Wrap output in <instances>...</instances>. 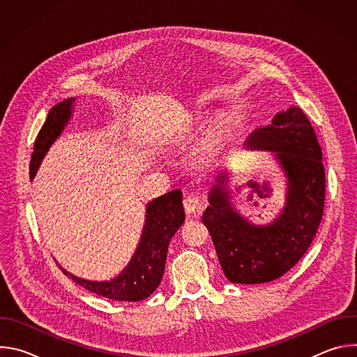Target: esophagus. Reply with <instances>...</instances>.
Returning a JSON list of instances; mask_svg holds the SVG:
<instances>
[{"label": "esophagus", "mask_w": 357, "mask_h": 357, "mask_svg": "<svg viewBox=\"0 0 357 357\" xmlns=\"http://www.w3.org/2000/svg\"><path fill=\"white\" fill-rule=\"evenodd\" d=\"M183 208H185V212L189 215V216H193V215H196L199 211H200V203H199V200L196 199V197H193V196H189V197H186L185 200H183Z\"/></svg>", "instance_id": "esophagus-1"}]
</instances>
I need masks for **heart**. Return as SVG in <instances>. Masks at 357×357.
<instances>
[{
  "label": "heart",
  "instance_id": "b5f03b06",
  "mask_svg": "<svg viewBox=\"0 0 357 357\" xmlns=\"http://www.w3.org/2000/svg\"><path fill=\"white\" fill-rule=\"evenodd\" d=\"M208 121V116L202 112L193 110L185 116V119L176 126L174 138L179 144H186L195 138ZM234 131V120L229 112L219 113L211 123L205 137L195 149L192 155V165L197 171H212L220 165L229 142Z\"/></svg>",
  "mask_w": 357,
  "mask_h": 357
}]
</instances>
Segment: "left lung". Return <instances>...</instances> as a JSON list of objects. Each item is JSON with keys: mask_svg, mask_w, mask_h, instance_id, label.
Instances as JSON below:
<instances>
[{"mask_svg": "<svg viewBox=\"0 0 357 357\" xmlns=\"http://www.w3.org/2000/svg\"><path fill=\"white\" fill-rule=\"evenodd\" d=\"M244 145L248 151L271 152L278 162L285 178L281 212L267 225L251 223L231 202V174L225 172L209 192L211 206L202 222L226 278L234 284H261L284 275L311 245L324 213L325 169L315 131L295 106L252 131ZM244 189L250 197L267 196V188L257 182H247Z\"/></svg>", "mask_w": 357, "mask_h": 357, "instance_id": "obj_1", "label": "left lung"}]
</instances>
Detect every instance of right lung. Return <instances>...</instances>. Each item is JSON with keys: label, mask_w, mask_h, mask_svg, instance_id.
I'll list each match as a JSON object with an SVG mask.
<instances>
[{"label": "right lung", "mask_w": 357, "mask_h": 357, "mask_svg": "<svg viewBox=\"0 0 357 357\" xmlns=\"http://www.w3.org/2000/svg\"><path fill=\"white\" fill-rule=\"evenodd\" d=\"M75 101L76 97L65 98L49 112L33 145L29 169L31 179L35 178L49 148L62 135L63 130L70 123ZM183 222L185 212L182 205V192L172 190L146 203L145 223L139 243L130 263L114 278L107 281L84 280L73 275L59 263L58 266L65 275L90 292L114 301H141L148 298L160 285L165 270L169 241Z\"/></svg>", "instance_id": "obj_1"}]
</instances>
